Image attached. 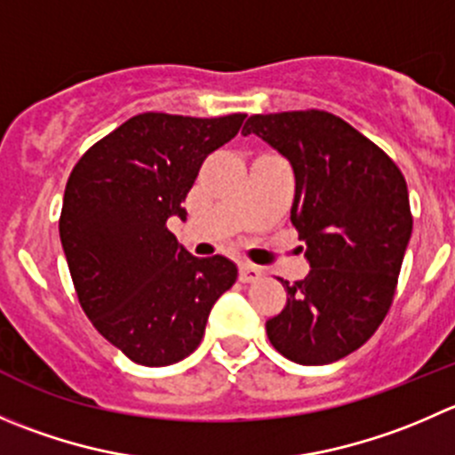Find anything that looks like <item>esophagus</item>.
I'll return each mask as SVG.
<instances>
[{
  "label": "esophagus",
  "mask_w": 455,
  "mask_h": 455,
  "mask_svg": "<svg viewBox=\"0 0 455 455\" xmlns=\"http://www.w3.org/2000/svg\"><path fill=\"white\" fill-rule=\"evenodd\" d=\"M262 275L264 271L259 267H255V264H240V280L244 282V284H249V282H258Z\"/></svg>",
  "instance_id": "esophagus-1"
}]
</instances>
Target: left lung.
<instances>
[{"mask_svg": "<svg viewBox=\"0 0 455 455\" xmlns=\"http://www.w3.org/2000/svg\"><path fill=\"white\" fill-rule=\"evenodd\" d=\"M258 135L295 175L291 222L304 240L308 275L289 284L267 322L271 345L307 367L354 354L385 320L411 240L409 191L371 140L324 110L253 116Z\"/></svg>", "mask_w": 455, "mask_h": 455, "instance_id": "obj_1", "label": "left lung"}]
</instances>
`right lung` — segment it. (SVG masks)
<instances>
[{"label": "right lung", "mask_w": 455, "mask_h": 455, "mask_svg": "<svg viewBox=\"0 0 455 455\" xmlns=\"http://www.w3.org/2000/svg\"><path fill=\"white\" fill-rule=\"evenodd\" d=\"M244 113H142L88 148L61 204L60 237L79 304L126 358L166 367L191 355L213 304L237 280L224 255L196 258L166 228L206 157L242 129Z\"/></svg>", "instance_id": "obj_1"}]
</instances>
